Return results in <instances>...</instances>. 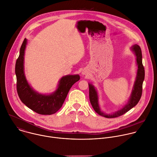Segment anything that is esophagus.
<instances>
[{
  "label": "esophagus",
  "instance_id": "obj_1",
  "mask_svg": "<svg viewBox=\"0 0 157 157\" xmlns=\"http://www.w3.org/2000/svg\"><path fill=\"white\" fill-rule=\"evenodd\" d=\"M82 74H83V75H86V72H84V71H83V72H82Z\"/></svg>",
  "mask_w": 157,
  "mask_h": 157
}]
</instances>
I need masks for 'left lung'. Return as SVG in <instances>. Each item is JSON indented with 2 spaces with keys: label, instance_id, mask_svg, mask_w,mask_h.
I'll return each instance as SVG.
<instances>
[{
  "label": "left lung",
  "instance_id": "obj_1",
  "mask_svg": "<svg viewBox=\"0 0 157 157\" xmlns=\"http://www.w3.org/2000/svg\"><path fill=\"white\" fill-rule=\"evenodd\" d=\"M131 49L136 56V61L137 65L138 66V69L136 81L134 82L133 89L131 93V95L129 99L128 103L126 105H124L122 109L118 110L117 111H116L111 114H105L102 112L98 103V96L97 91L93 85H91V83H88L89 98L91 105L95 112L101 116L107 118H114L122 116V114L129 111L133 107H134L139 103L141 98L142 93V85L145 78V70L142 64V51L140 46L137 44H134L133 46H132Z\"/></svg>",
  "mask_w": 157,
  "mask_h": 157
}]
</instances>
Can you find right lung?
Instances as JSON below:
<instances>
[{"label": "right lung", "instance_id": "add662e5", "mask_svg": "<svg viewBox=\"0 0 157 157\" xmlns=\"http://www.w3.org/2000/svg\"><path fill=\"white\" fill-rule=\"evenodd\" d=\"M27 40L25 38L15 64L17 90L23 104L33 111L43 115L56 113L63 105L72 86L80 80L79 75H67L62 77L56 90L50 95H43L35 91L28 83L24 72V55Z\"/></svg>", "mask_w": 157, "mask_h": 157}]
</instances>
